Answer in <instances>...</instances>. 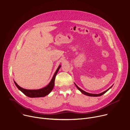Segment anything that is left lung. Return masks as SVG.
Returning a JSON list of instances; mask_svg holds the SVG:
<instances>
[{
    "label": "left lung",
    "instance_id": "obj_1",
    "mask_svg": "<svg viewBox=\"0 0 130 130\" xmlns=\"http://www.w3.org/2000/svg\"><path fill=\"white\" fill-rule=\"evenodd\" d=\"M75 86H76V87L78 89V90L80 91H81V93H82L83 94H85V95H88V96H101V95H102L103 94H104V93H105L107 91H108L112 87V86L110 87V88H109L108 89H107V90H106L105 91H104V92H102V93H100V94H92V93H88V92H85V91H84V90H82V89H81L80 88H79L75 84Z\"/></svg>",
    "mask_w": 130,
    "mask_h": 130
}]
</instances>
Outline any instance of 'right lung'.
<instances>
[{
	"label": "right lung",
	"instance_id": "1",
	"mask_svg": "<svg viewBox=\"0 0 130 130\" xmlns=\"http://www.w3.org/2000/svg\"><path fill=\"white\" fill-rule=\"evenodd\" d=\"M61 65L59 66L58 68L57 69L56 71L54 74V76L51 81V82L49 84V85L46 86L45 87L42 88L39 90H27L23 89L20 87L18 84L16 83L15 81H14L15 86L17 88L22 92L24 93L25 95L29 98H40V97H44L48 94L51 92L52 89H53L54 86V81L56 75L59 69L61 67Z\"/></svg>",
	"mask_w": 130,
	"mask_h": 130
}]
</instances>
